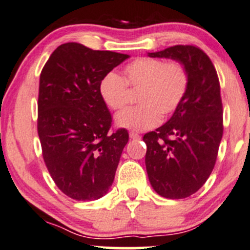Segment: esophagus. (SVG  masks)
Instances as JSON below:
<instances>
[{
	"instance_id": "34e87169",
	"label": "esophagus",
	"mask_w": 250,
	"mask_h": 250,
	"mask_svg": "<svg viewBox=\"0 0 250 250\" xmlns=\"http://www.w3.org/2000/svg\"><path fill=\"white\" fill-rule=\"evenodd\" d=\"M129 137H130L131 140H140L141 135L137 134V132H135V131H130L129 132Z\"/></svg>"
}]
</instances>
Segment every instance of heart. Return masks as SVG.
<instances>
[{"label": "heart", "mask_w": 250, "mask_h": 250, "mask_svg": "<svg viewBox=\"0 0 250 250\" xmlns=\"http://www.w3.org/2000/svg\"><path fill=\"white\" fill-rule=\"evenodd\" d=\"M189 74L180 61L166 62L160 59L138 58L123 69V77L108 72L99 83L104 103L113 110L122 109L128 104L129 92L140 91L141 105L120 112L115 121L119 127L135 131L152 129L163 116L173 114L188 91Z\"/></svg>", "instance_id": "b5f03b06"}]
</instances>
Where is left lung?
I'll list each match as a JSON object with an SVG mask.
<instances>
[{
	"mask_svg": "<svg viewBox=\"0 0 250 250\" xmlns=\"http://www.w3.org/2000/svg\"><path fill=\"white\" fill-rule=\"evenodd\" d=\"M150 58L182 62L189 74L188 91L165 125L144 135L145 166L157 194L180 200L207 182L223 137V104L216 69L203 50L176 45Z\"/></svg>",
	"mask_w": 250,
	"mask_h": 250,
	"instance_id": "left-lung-1",
	"label": "left lung"
}]
</instances>
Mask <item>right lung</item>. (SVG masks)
Wrapping results in <instances>:
<instances>
[{"instance_id":"obj_1","label":"right lung","mask_w":250,"mask_h":250,"mask_svg":"<svg viewBox=\"0 0 250 250\" xmlns=\"http://www.w3.org/2000/svg\"><path fill=\"white\" fill-rule=\"evenodd\" d=\"M129 55L93 50L81 43L59 46L40 74L38 135L55 185L72 200L107 194L129 135L112 125L99 93L102 78Z\"/></svg>"}]
</instances>
